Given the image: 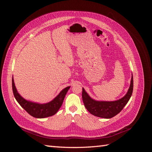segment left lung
Segmentation results:
<instances>
[{
	"label": "left lung",
	"mask_w": 152,
	"mask_h": 152,
	"mask_svg": "<svg viewBox=\"0 0 152 152\" xmlns=\"http://www.w3.org/2000/svg\"><path fill=\"white\" fill-rule=\"evenodd\" d=\"M133 91V77L127 94L120 99L114 102H98L92 99L82 88V97L85 107L93 115L101 118H110L120 113L129 100Z\"/></svg>",
	"instance_id": "1"
}]
</instances>
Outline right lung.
Segmentation results:
<instances>
[{"instance_id":"add662e5","label":"right lung","mask_w":152,"mask_h":152,"mask_svg":"<svg viewBox=\"0 0 152 152\" xmlns=\"http://www.w3.org/2000/svg\"><path fill=\"white\" fill-rule=\"evenodd\" d=\"M12 91L15 98L21 107L25 110L26 112H28L30 115L35 118H45L53 115L56 113L58 110L61 107L65 98L66 94L70 87H67L62 90L56 98L51 102L45 104H39L28 102L21 96L18 93L16 87L14 83L13 78L12 79Z\"/></svg>"}]
</instances>
